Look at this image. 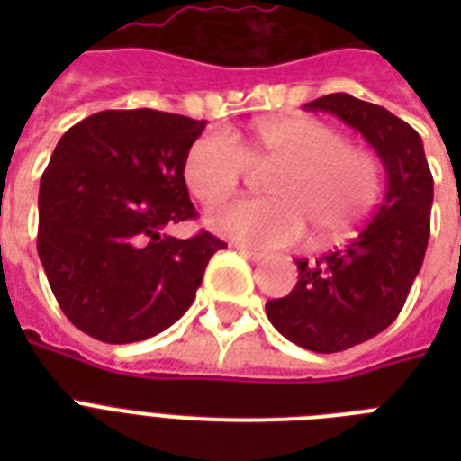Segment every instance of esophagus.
Segmentation results:
<instances>
[{"label": "esophagus", "instance_id": "34e87169", "mask_svg": "<svg viewBox=\"0 0 461 461\" xmlns=\"http://www.w3.org/2000/svg\"><path fill=\"white\" fill-rule=\"evenodd\" d=\"M231 249H237L239 253H244V256H246V258H249V260H260V258H263V253L253 251V249H246V246H237V244H231Z\"/></svg>", "mask_w": 461, "mask_h": 461}]
</instances>
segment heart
I'll return each mask as SVG.
<instances>
[{
    "label": "heart",
    "instance_id": "heart-1",
    "mask_svg": "<svg viewBox=\"0 0 461 461\" xmlns=\"http://www.w3.org/2000/svg\"><path fill=\"white\" fill-rule=\"evenodd\" d=\"M253 165H277L275 201H239L210 215V230L239 246L282 249L313 231V244L349 237L380 194V162L351 146L335 126L313 117L260 122L246 148L231 133H205L188 148L184 179L208 208L230 201Z\"/></svg>",
    "mask_w": 461,
    "mask_h": 461
}]
</instances>
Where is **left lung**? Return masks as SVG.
Returning <instances> with one entry per match:
<instances>
[{
	"mask_svg": "<svg viewBox=\"0 0 461 461\" xmlns=\"http://www.w3.org/2000/svg\"><path fill=\"white\" fill-rule=\"evenodd\" d=\"M357 129L385 167V198L349 244L299 258V282L266 303L275 330L308 351L332 354L371 339L400 315L430 237V176L421 136L393 112L347 93L303 104Z\"/></svg>",
	"mask_w": 461,
	"mask_h": 461,
	"instance_id": "obj_1",
	"label": "left lung"
}]
</instances>
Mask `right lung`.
I'll return each instance as SVG.
<instances>
[{"label":"right lung","instance_id":"obj_1","mask_svg":"<svg viewBox=\"0 0 461 461\" xmlns=\"http://www.w3.org/2000/svg\"><path fill=\"white\" fill-rule=\"evenodd\" d=\"M205 122L104 110L71 126L40 179L38 256L68 321L107 344L140 342L194 303L224 241L165 227L195 217L184 162Z\"/></svg>","mask_w":461,"mask_h":461}]
</instances>
